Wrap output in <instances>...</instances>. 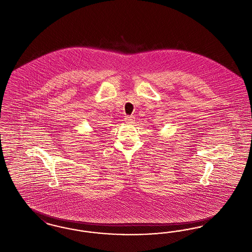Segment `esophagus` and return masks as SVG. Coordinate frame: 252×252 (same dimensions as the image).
<instances>
[{
  "label": "esophagus",
  "instance_id": "1",
  "mask_svg": "<svg viewBox=\"0 0 252 252\" xmlns=\"http://www.w3.org/2000/svg\"><path fill=\"white\" fill-rule=\"evenodd\" d=\"M125 121H126V124H132V123H134V121H135V117H134L133 115L126 116V117L125 118Z\"/></svg>",
  "mask_w": 252,
  "mask_h": 252
}]
</instances>
